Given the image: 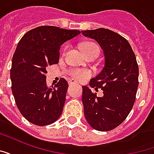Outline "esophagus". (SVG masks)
I'll use <instances>...</instances> for the list:
<instances>
[{
    "mask_svg": "<svg viewBox=\"0 0 154 154\" xmlns=\"http://www.w3.org/2000/svg\"><path fill=\"white\" fill-rule=\"evenodd\" d=\"M68 84H69V86L75 85V84H77V81L74 80V79H71V80L68 81Z\"/></svg>",
    "mask_w": 154,
    "mask_h": 154,
    "instance_id": "34e87169",
    "label": "esophagus"
}]
</instances>
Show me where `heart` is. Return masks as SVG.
Listing matches in <instances>:
<instances>
[{
    "label": "heart",
    "mask_w": 154,
    "mask_h": 154,
    "mask_svg": "<svg viewBox=\"0 0 154 154\" xmlns=\"http://www.w3.org/2000/svg\"><path fill=\"white\" fill-rule=\"evenodd\" d=\"M82 49L84 52V54H86V56L91 55V54H98L100 53V49L99 47L97 44H93V43H85L82 45ZM68 74L71 77H73L75 79L77 80H84L87 77L91 76L90 71L87 70V69H80V68H72L70 70H68Z\"/></svg>",
    "instance_id": "b5f03b06"
}]
</instances>
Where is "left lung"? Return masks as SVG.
I'll list each match as a JSON object with an SVG mask.
<instances>
[{"instance_id": "left-lung-1", "label": "left lung", "mask_w": 154, "mask_h": 154, "mask_svg": "<svg viewBox=\"0 0 154 154\" xmlns=\"http://www.w3.org/2000/svg\"><path fill=\"white\" fill-rule=\"evenodd\" d=\"M102 48L105 65L90 81L91 87L103 91L97 97L88 87H82L84 115L88 124L98 131H109L119 126L131 111L139 85V67L135 54L125 38L116 32L100 28L82 30Z\"/></svg>"}]
</instances>
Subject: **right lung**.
<instances>
[{
	"label": "right lung",
	"instance_id": "obj_1",
	"mask_svg": "<svg viewBox=\"0 0 154 154\" xmlns=\"http://www.w3.org/2000/svg\"><path fill=\"white\" fill-rule=\"evenodd\" d=\"M79 34V30L39 26L18 43L11 69L12 93L20 112L32 124L48 125L60 117L68 84L61 78L54 87H48L46 68L58 63L61 45Z\"/></svg>",
	"mask_w": 154,
	"mask_h": 154
}]
</instances>
